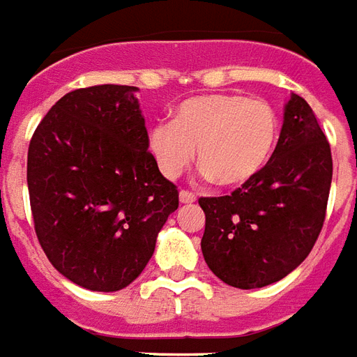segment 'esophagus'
Returning a JSON list of instances; mask_svg holds the SVG:
<instances>
[{"label": "esophagus", "mask_w": 357, "mask_h": 357, "mask_svg": "<svg viewBox=\"0 0 357 357\" xmlns=\"http://www.w3.org/2000/svg\"><path fill=\"white\" fill-rule=\"evenodd\" d=\"M197 200V195L191 191H185V189H181L179 191V202H183V204H191V202H195Z\"/></svg>", "instance_id": "esophagus-1"}]
</instances>
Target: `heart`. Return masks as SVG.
I'll return each mask as SVG.
<instances>
[{"mask_svg": "<svg viewBox=\"0 0 357 357\" xmlns=\"http://www.w3.org/2000/svg\"><path fill=\"white\" fill-rule=\"evenodd\" d=\"M278 142L276 109L242 94L189 98L176 107L172 123L149 130V151L165 178H179L197 147L206 176L225 187L257 178L273 160Z\"/></svg>", "mask_w": 357, "mask_h": 357, "instance_id": "obj_1", "label": "heart"}]
</instances>
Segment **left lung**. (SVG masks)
Instances as JSON below:
<instances>
[{"instance_id":"obj_1","label":"left lung","mask_w":357,"mask_h":357,"mask_svg":"<svg viewBox=\"0 0 357 357\" xmlns=\"http://www.w3.org/2000/svg\"><path fill=\"white\" fill-rule=\"evenodd\" d=\"M333 158L312 107L291 94L273 160L225 197H202L200 248L219 280L240 289L278 282L316 244L326 219Z\"/></svg>"}]
</instances>
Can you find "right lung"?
<instances>
[{"label":"right lung","instance_id":"add662e5","mask_svg":"<svg viewBox=\"0 0 357 357\" xmlns=\"http://www.w3.org/2000/svg\"><path fill=\"white\" fill-rule=\"evenodd\" d=\"M136 86L77 89L52 105L28 149L36 234L58 273L91 291H119L151 259L178 210L160 174Z\"/></svg>","mask_w":357,"mask_h":357}]
</instances>
